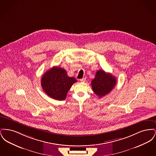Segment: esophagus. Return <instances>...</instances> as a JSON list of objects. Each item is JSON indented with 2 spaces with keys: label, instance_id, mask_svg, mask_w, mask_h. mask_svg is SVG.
<instances>
[{
  "label": "esophagus",
  "instance_id": "obj_1",
  "mask_svg": "<svg viewBox=\"0 0 156 156\" xmlns=\"http://www.w3.org/2000/svg\"><path fill=\"white\" fill-rule=\"evenodd\" d=\"M86 81V78L85 77H84V78H82L80 80V81L81 82H85Z\"/></svg>",
  "mask_w": 156,
  "mask_h": 156
}]
</instances>
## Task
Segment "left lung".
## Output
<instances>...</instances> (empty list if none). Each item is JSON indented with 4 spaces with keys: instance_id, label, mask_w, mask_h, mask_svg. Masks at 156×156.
Here are the masks:
<instances>
[{
    "instance_id": "left-lung-1",
    "label": "left lung",
    "mask_w": 156,
    "mask_h": 156,
    "mask_svg": "<svg viewBox=\"0 0 156 156\" xmlns=\"http://www.w3.org/2000/svg\"><path fill=\"white\" fill-rule=\"evenodd\" d=\"M116 83V80L114 76L100 69L97 71L95 78L91 81V86L94 93L101 98L109 94Z\"/></svg>"
}]
</instances>
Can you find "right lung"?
Wrapping results in <instances>:
<instances>
[{
	"label": "right lung",
	"instance_id": "add662e5",
	"mask_svg": "<svg viewBox=\"0 0 156 156\" xmlns=\"http://www.w3.org/2000/svg\"><path fill=\"white\" fill-rule=\"evenodd\" d=\"M76 82L75 78L67 75L64 68L54 67L43 75L41 85L48 96L55 100L62 101L66 98L68 90Z\"/></svg>",
	"mask_w": 156,
	"mask_h": 156
}]
</instances>
